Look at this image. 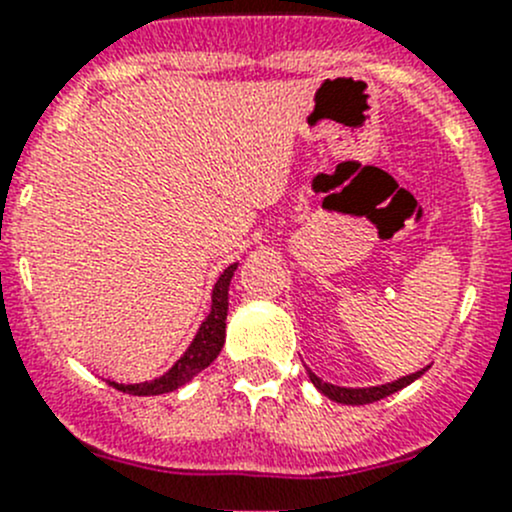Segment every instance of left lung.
Segmentation results:
<instances>
[{"label":"left lung","mask_w":512,"mask_h":512,"mask_svg":"<svg viewBox=\"0 0 512 512\" xmlns=\"http://www.w3.org/2000/svg\"><path fill=\"white\" fill-rule=\"evenodd\" d=\"M423 371L426 369L416 371V374H411V376H404V379L394 381V384L371 386V389H342V386L327 384V381H322L319 376H314L312 371H307V374H309V379H312V384L317 386L324 396H329L332 401H339V404H349V406H361V404H371V401L386 399V396H391L394 391L404 389V386H409L411 381H416Z\"/></svg>","instance_id":"1"}]
</instances>
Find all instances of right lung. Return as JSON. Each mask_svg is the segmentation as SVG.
<instances>
[{"label": "right lung", "mask_w": 512, "mask_h": 512, "mask_svg": "<svg viewBox=\"0 0 512 512\" xmlns=\"http://www.w3.org/2000/svg\"><path fill=\"white\" fill-rule=\"evenodd\" d=\"M237 265H230L220 275L218 285L213 289V309H210L208 319L200 324L198 334H195L193 344L188 347V352L175 361L173 369L165 371L163 376L153 381H143V384H116V381H108L113 389L123 391V394L133 396H156V394H168L175 391L178 386L188 384L195 374H200L203 369H208L215 359H218L220 349L225 344V319H227V289H230V280L235 275Z\"/></svg>", "instance_id": "right-lung-1"}]
</instances>
